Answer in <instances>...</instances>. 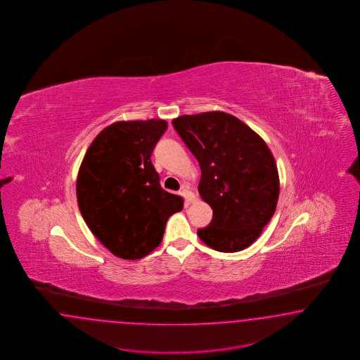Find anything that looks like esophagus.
<instances>
[{
	"instance_id": "obj_1",
	"label": "esophagus",
	"mask_w": 360,
	"mask_h": 360,
	"mask_svg": "<svg viewBox=\"0 0 360 360\" xmlns=\"http://www.w3.org/2000/svg\"><path fill=\"white\" fill-rule=\"evenodd\" d=\"M182 195L185 198L186 202H188V203L196 200L195 194L193 191H190L187 187H182Z\"/></svg>"
}]
</instances>
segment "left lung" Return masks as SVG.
I'll return each mask as SVG.
<instances>
[{"mask_svg": "<svg viewBox=\"0 0 360 360\" xmlns=\"http://www.w3.org/2000/svg\"><path fill=\"white\" fill-rule=\"evenodd\" d=\"M172 124L199 162L198 190L212 208V220L198 229L199 238L219 252L250 247L272 219L280 193L269 148L224 112L181 116Z\"/></svg>", "mask_w": 360, "mask_h": 360, "instance_id": "left-lung-1", "label": "left lung"}]
</instances>
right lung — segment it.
I'll return each mask as SVG.
<instances>
[{
  "mask_svg": "<svg viewBox=\"0 0 360 360\" xmlns=\"http://www.w3.org/2000/svg\"><path fill=\"white\" fill-rule=\"evenodd\" d=\"M167 129L164 120L120 121L91 143L77 175L79 210L113 255L137 260L157 248L166 221L184 207L161 187L152 153Z\"/></svg>",
  "mask_w": 360,
  "mask_h": 360,
  "instance_id": "obj_1",
  "label": "right lung"
}]
</instances>
